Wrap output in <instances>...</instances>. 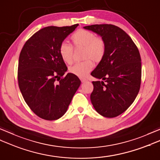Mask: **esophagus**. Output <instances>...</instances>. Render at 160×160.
<instances>
[{
  "label": "esophagus",
  "instance_id": "esophagus-1",
  "mask_svg": "<svg viewBox=\"0 0 160 160\" xmlns=\"http://www.w3.org/2000/svg\"><path fill=\"white\" fill-rule=\"evenodd\" d=\"M80 80L82 82H86L87 80L86 79V78H80Z\"/></svg>",
  "mask_w": 160,
  "mask_h": 160
}]
</instances>
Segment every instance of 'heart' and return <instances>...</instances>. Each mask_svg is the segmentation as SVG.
I'll list each match as a JSON object with an SVG mask.
<instances>
[{
    "instance_id": "b5f03b06",
    "label": "heart",
    "mask_w": 160,
    "mask_h": 160,
    "mask_svg": "<svg viewBox=\"0 0 160 160\" xmlns=\"http://www.w3.org/2000/svg\"><path fill=\"white\" fill-rule=\"evenodd\" d=\"M75 47H83L82 57L86 59L82 62L75 64L69 68L70 73L80 78L87 76L93 67V62H100L104 58L106 53V43L101 37H97L95 33L87 29H78L70 38ZM59 54L61 58L67 64H72L73 47L65 42L60 44Z\"/></svg>"
}]
</instances>
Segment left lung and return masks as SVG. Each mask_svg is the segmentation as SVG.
Returning a JSON list of instances; mask_svg holds the SVG:
<instances>
[{
  "label": "left lung",
  "instance_id": "left-lung-1",
  "mask_svg": "<svg viewBox=\"0 0 160 160\" xmlns=\"http://www.w3.org/2000/svg\"><path fill=\"white\" fill-rule=\"evenodd\" d=\"M100 35L106 43V53L91 75L93 81L91 101L98 113L115 118L127 109L140 89L142 64L137 46L124 30L113 25L84 27Z\"/></svg>",
  "mask_w": 160,
  "mask_h": 160
}]
</instances>
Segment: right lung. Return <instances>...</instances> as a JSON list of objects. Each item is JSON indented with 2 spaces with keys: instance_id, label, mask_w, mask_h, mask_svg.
<instances>
[{
  "instance_id": "right-lung-1",
  "label": "right lung",
  "mask_w": 160,
  "mask_h": 160,
  "mask_svg": "<svg viewBox=\"0 0 160 160\" xmlns=\"http://www.w3.org/2000/svg\"><path fill=\"white\" fill-rule=\"evenodd\" d=\"M79 25L40 29L27 40L20 52L18 81L25 102L43 120H56L66 113L80 85L76 75L69 73L59 54L63 40Z\"/></svg>"
}]
</instances>
